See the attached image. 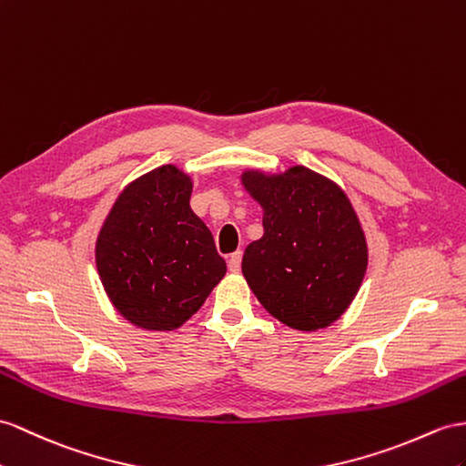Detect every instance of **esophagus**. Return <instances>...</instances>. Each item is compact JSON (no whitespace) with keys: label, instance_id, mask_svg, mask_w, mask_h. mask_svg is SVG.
Wrapping results in <instances>:
<instances>
[{"label":"esophagus","instance_id":"1","mask_svg":"<svg viewBox=\"0 0 466 466\" xmlns=\"http://www.w3.org/2000/svg\"><path fill=\"white\" fill-rule=\"evenodd\" d=\"M240 266H242V254L240 252L230 254V258H228V269L232 273H238V271H240Z\"/></svg>","mask_w":466,"mask_h":466}]
</instances>
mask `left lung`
I'll return each instance as SVG.
<instances>
[{
    "label": "left lung",
    "mask_w": 466,
    "mask_h": 466,
    "mask_svg": "<svg viewBox=\"0 0 466 466\" xmlns=\"http://www.w3.org/2000/svg\"><path fill=\"white\" fill-rule=\"evenodd\" d=\"M240 183L264 212V236L242 273L266 311L295 330L330 327L350 307L368 269L362 222L339 183L305 165L244 169Z\"/></svg>",
    "instance_id": "1"
}]
</instances>
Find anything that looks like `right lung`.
I'll use <instances>...</instances> for the list:
<instances>
[{
  "mask_svg": "<svg viewBox=\"0 0 466 466\" xmlns=\"http://www.w3.org/2000/svg\"><path fill=\"white\" fill-rule=\"evenodd\" d=\"M193 187L181 167L161 165L127 183L100 226L102 288L137 329L183 327L226 276L210 230L190 208Z\"/></svg>",
  "mask_w": 466,
  "mask_h": 466,
  "instance_id": "1",
  "label": "right lung"
}]
</instances>
